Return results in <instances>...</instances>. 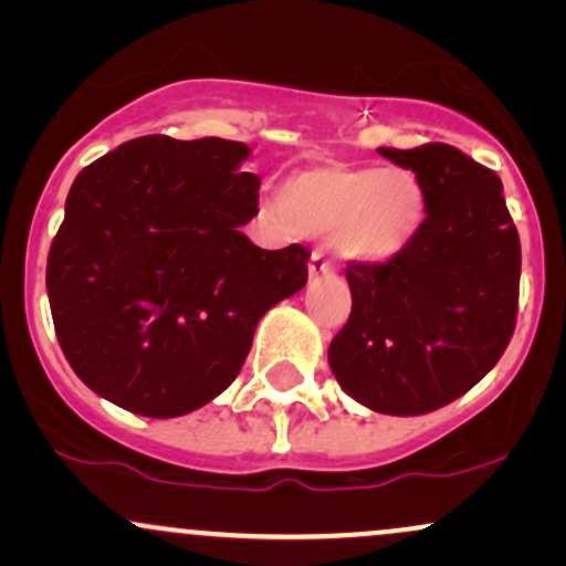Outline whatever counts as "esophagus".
Segmentation results:
<instances>
[{"mask_svg":"<svg viewBox=\"0 0 566 566\" xmlns=\"http://www.w3.org/2000/svg\"><path fill=\"white\" fill-rule=\"evenodd\" d=\"M308 274L311 276H329L333 274V263L327 261V258L322 255V252H314V255H311V261H308Z\"/></svg>","mask_w":566,"mask_h":566,"instance_id":"esophagus-1","label":"esophagus"}]
</instances>
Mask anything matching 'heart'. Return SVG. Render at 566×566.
Here are the masks:
<instances>
[{"label":"heart","instance_id":"obj_1","mask_svg":"<svg viewBox=\"0 0 566 566\" xmlns=\"http://www.w3.org/2000/svg\"><path fill=\"white\" fill-rule=\"evenodd\" d=\"M279 212L301 237H327L337 258L386 265L401 258L426 223V193L405 167L319 165L290 175Z\"/></svg>","mask_w":566,"mask_h":566}]
</instances>
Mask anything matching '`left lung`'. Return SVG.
I'll use <instances>...</instances> for the list:
<instances>
[{
	"mask_svg": "<svg viewBox=\"0 0 566 566\" xmlns=\"http://www.w3.org/2000/svg\"><path fill=\"white\" fill-rule=\"evenodd\" d=\"M426 193L415 244L386 265L350 263V316L327 350L350 399L426 415L497 365L518 311L522 244L492 170L447 143L378 148Z\"/></svg>",
	"mask_w": 566,
	"mask_h": 566,
	"instance_id": "8db88e82",
	"label": "left lung"
}]
</instances>
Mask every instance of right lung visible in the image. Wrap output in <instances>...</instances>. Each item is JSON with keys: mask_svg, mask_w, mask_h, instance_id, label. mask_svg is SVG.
I'll list each match as a JSON object with an SVG mask.
<instances>
[{"mask_svg": "<svg viewBox=\"0 0 566 566\" xmlns=\"http://www.w3.org/2000/svg\"><path fill=\"white\" fill-rule=\"evenodd\" d=\"M244 143L146 135L76 175L48 258L71 369L146 418H178L231 386L258 322L308 279L301 244L261 250L242 226L261 178Z\"/></svg>", "mask_w": 566, "mask_h": 566, "instance_id": "obj_1", "label": "right lung"}]
</instances>
